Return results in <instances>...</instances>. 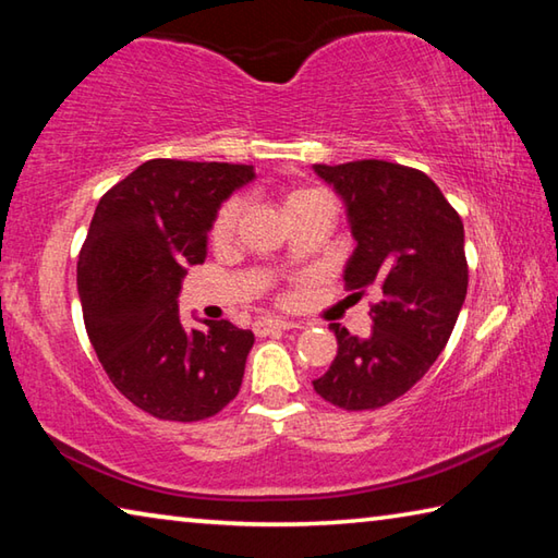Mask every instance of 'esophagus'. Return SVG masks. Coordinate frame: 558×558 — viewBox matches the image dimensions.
Listing matches in <instances>:
<instances>
[{"label":"esophagus","instance_id":"34e87169","mask_svg":"<svg viewBox=\"0 0 558 558\" xmlns=\"http://www.w3.org/2000/svg\"><path fill=\"white\" fill-rule=\"evenodd\" d=\"M298 325L288 323V319H270V317H263L258 319L256 325H253V332H256L258 337H266V335H272V332H286V329H292Z\"/></svg>","mask_w":558,"mask_h":558}]
</instances>
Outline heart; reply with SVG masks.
Instances as JSON below:
<instances>
[{"label": "heart", "instance_id": "b5f03b06", "mask_svg": "<svg viewBox=\"0 0 558 558\" xmlns=\"http://www.w3.org/2000/svg\"><path fill=\"white\" fill-rule=\"evenodd\" d=\"M310 194H315L313 189H302V192H292L288 196V206L300 202V199H305V196H310ZM241 214H243V199H241V196H231V199H226L219 206V211H216V216H214L211 239L214 241H226V239H229V235L235 229V223H239V219H241Z\"/></svg>", "mask_w": 558, "mask_h": 558}]
</instances>
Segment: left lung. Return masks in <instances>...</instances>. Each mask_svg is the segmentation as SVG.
Instances as JSON below:
<instances>
[{
  "mask_svg": "<svg viewBox=\"0 0 558 558\" xmlns=\"http://www.w3.org/2000/svg\"><path fill=\"white\" fill-rule=\"evenodd\" d=\"M347 204L356 248L347 290L376 288L372 335L332 323L337 356L313 381L344 411H374L421 381L446 349L468 292L465 231L428 174L384 159L315 165Z\"/></svg>",
  "mask_w": 558,
  "mask_h": 558,
  "instance_id": "obj_1",
  "label": "left lung"
}]
</instances>
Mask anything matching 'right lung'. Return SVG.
<instances>
[{"label": "right lung", "instance_id": "right-lung-1", "mask_svg": "<svg viewBox=\"0 0 558 558\" xmlns=\"http://www.w3.org/2000/svg\"><path fill=\"white\" fill-rule=\"evenodd\" d=\"M251 165L149 159L102 194L78 256L83 323L116 389L159 421L219 413L241 389L251 329L179 323L186 266L206 258L219 206Z\"/></svg>", "mask_w": 558, "mask_h": 558}]
</instances>
